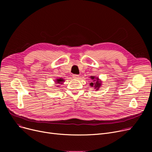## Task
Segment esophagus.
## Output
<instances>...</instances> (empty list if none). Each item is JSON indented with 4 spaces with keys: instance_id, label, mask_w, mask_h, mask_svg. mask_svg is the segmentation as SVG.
I'll return each instance as SVG.
<instances>
[{
    "instance_id": "34e87169",
    "label": "esophagus",
    "mask_w": 152,
    "mask_h": 152,
    "mask_svg": "<svg viewBox=\"0 0 152 152\" xmlns=\"http://www.w3.org/2000/svg\"><path fill=\"white\" fill-rule=\"evenodd\" d=\"M73 77L74 79H79V75H73Z\"/></svg>"
}]
</instances>
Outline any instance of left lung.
Listing matches in <instances>:
<instances>
[{
    "label": "left lung",
    "mask_w": 152,
    "mask_h": 152,
    "mask_svg": "<svg viewBox=\"0 0 152 152\" xmlns=\"http://www.w3.org/2000/svg\"><path fill=\"white\" fill-rule=\"evenodd\" d=\"M90 78L92 80V83H91L89 84L90 86L93 87L95 90L98 91L102 86V81L98 77H95L94 76H91Z\"/></svg>",
    "instance_id": "8db88e82"
}]
</instances>
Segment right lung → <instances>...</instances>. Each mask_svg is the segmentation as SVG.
<instances>
[{
    "instance_id": "right-lung-1",
    "label": "right lung",
    "mask_w": 152,
    "mask_h": 152,
    "mask_svg": "<svg viewBox=\"0 0 152 152\" xmlns=\"http://www.w3.org/2000/svg\"><path fill=\"white\" fill-rule=\"evenodd\" d=\"M64 79H63L62 77L57 78V79H55V83L56 84H62L64 83V81H65V80H64ZM57 87H60V86H59V85H58Z\"/></svg>"
}]
</instances>
